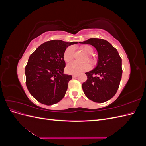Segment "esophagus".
Segmentation results:
<instances>
[{
	"label": "esophagus",
	"mask_w": 146,
	"mask_h": 146,
	"mask_svg": "<svg viewBox=\"0 0 146 146\" xmlns=\"http://www.w3.org/2000/svg\"><path fill=\"white\" fill-rule=\"evenodd\" d=\"M77 76H77V74H73V75H72V77H73V78H76V77H77Z\"/></svg>",
	"instance_id": "34e87169"
}]
</instances>
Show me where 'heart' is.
Here are the masks:
<instances>
[{"mask_svg": "<svg viewBox=\"0 0 146 146\" xmlns=\"http://www.w3.org/2000/svg\"><path fill=\"white\" fill-rule=\"evenodd\" d=\"M81 49L84 52L85 54L88 56L87 60L92 65H96L97 64V60L92 57L94 53V49L91 46L89 45H85L81 47ZM74 56V48L73 47H68L64 51L63 55V58L66 62H69L72 61ZM91 68L90 65L88 63L85 64H78L75 61L69 63L66 66V71L71 74H79L83 72H86L90 70Z\"/></svg>", "mask_w": 146, "mask_h": 146, "instance_id": "b5f03b06", "label": "heart"}]
</instances>
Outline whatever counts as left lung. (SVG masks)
Returning <instances> with one entry per match:
<instances>
[{
    "label": "left lung",
    "mask_w": 146,
    "mask_h": 146,
    "mask_svg": "<svg viewBox=\"0 0 146 146\" xmlns=\"http://www.w3.org/2000/svg\"><path fill=\"white\" fill-rule=\"evenodd\" d=\"M79 43L92 46L98 53L96 67L85 73L88 79L82 84L84 93L95 102L110 100L116 94L122 78V59L117 50L103 39L90 38Z\"/></svg>",
    "instance_id": "8db88e82"
}]
</instances>
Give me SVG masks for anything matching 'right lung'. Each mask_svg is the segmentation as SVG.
I'll list each match as a JSON object with an SVG mask.
<instances>
[{"label":"right lung","mask_w":146,"mask_h":146,"mask_svg":"<svg viewBox=\"0 0 146 146\" xmlns=\"http://www.w3.org/2000/svg\"><path fill=\"white\" fill-rule=\"evenodd\" d=\"M77 43L47 41L30 55L25 66L26 86L40 103L50 105L64 98L72 76L64 74L66 63L63 55L69 46Z\"/></svg>","instance_id":"right-lung-1"}]
</instances>
